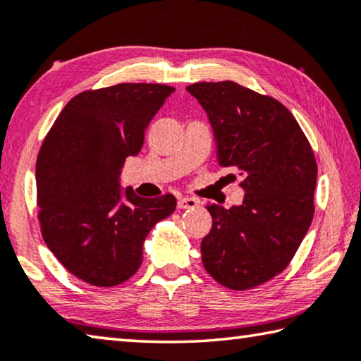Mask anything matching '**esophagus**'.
Masks as SVG:
<instances>
[{"mask_svg":"<svg viewBox=\"0 0 361 361\" xmlns=\"http://www.w3.org/2000/svg\"><path fill=\"white\" fill-rule=\"evenodd\" d=\"M199 205V201L194 197H181L178 199V209H194Z\"/></svg>","mask_w":361,"mask_h":361,"instance_id":"1","label":"esophagus"}]
</instances>
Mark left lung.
I'll return each instance as SVG.
<instances>
[{
    "label": "left lung",
    "mask_w": 361,
    "mask_h": 361,
    "mask_svg": "<svg viewBox=\"0 0 361 361\" xmlns=\"http://www.w3.org/2000/svg\"><path fill=\"white\" fill-rule=\"evenodd\" d=\"M207 112L221 167L241 176V205L210 204L202 263L215 281L245 290L281 273L312 225L317 160L288 109L230 82L186 88Z\"/></svg>",
    "instance_id": "left-lung-1"
}]
</instances>
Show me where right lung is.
Wrapping results in <instances>:
<instances>
[{"label":"right lung","instance_id":"add662e5","mask_svg":"<svg viewBox=\"0 0 361 361\" xmlns=\"http://www.w3.org/2000/svg\"><path fill=\"white\" fill-rule=\"evenodd\" d=\"M173 87L118 83L67 102L37 159L42 234L73 276L111 288L138 271L142 244L173 214L171 194L156 199L120 188L125 159L136 156L145 131Z\"/></svg>","mask_w":361,"mask_h":361}]
</instances>
